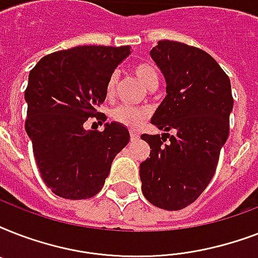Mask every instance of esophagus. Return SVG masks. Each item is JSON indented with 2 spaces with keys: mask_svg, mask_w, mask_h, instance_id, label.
Wrapping results in <instances>:
<instances>
[{
  "mask_svg": "<svg viewBox=\"0 0 258 258\" xmlns=\"http://www.w3.org/2000/svg\"><path fill=\"white\" fill-rule=\"evenodd\" d=\"M130 139H131V142H135L139 139V134L138 133H134V131H131L130 133Z\"/></svg>",
  "mask_w": 258,
  "mask_h": 258,
  "instance_id": "1",
  "label": "esophagus"
}]
</instances>
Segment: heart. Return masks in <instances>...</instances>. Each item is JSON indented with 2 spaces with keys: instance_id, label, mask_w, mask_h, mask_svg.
Returning a JSON list of instances; mask_svg holds the SVG:
<instances>
[{
  "instance_id": "obj_1",
  "label": "heart",
  "mask_w": 258,
  "mask_h": 258,
  "mask_svg": "<svg viewBox=\"0 0 258 258\" xmlns=\"http://www.w3.org/2000/svg\"><path fill=\"white\" fill-rule=\"evenodd\" d=\"M134 74L139 79V82L143 86L147 87V88H151L153 86H158V72L153 66H150V64H138V66L134 67ZM117 78L119 76H117L116 72L109 76L107 86H105V96H107V99H112L113 95H115ZM111 117L116 123H119V124L134 130L139 128L143 124V121L147 119V111L121 104L112 109Z\"/></svg>"
}]
</instances>
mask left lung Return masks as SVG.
<instances>
[{"label": "left lung", "mask_w": 258, "mask_h": 258, "mask_svg": "<svg viewBox=\"0 0 258 258\" xmlns=\"http://www.w3.org/2000/svg\"><path fill=\"white\" fill-rule=\"evenodd\" d=\"M150 56L166 80V96L151 123L165 133L141 137L151 149L139 166L142 192L157 208L180 210L214 175L229 137L232 87L218 62L196 46L162 40Z\"/></svg>", "instance_id": "obj_1"}]
</instances>
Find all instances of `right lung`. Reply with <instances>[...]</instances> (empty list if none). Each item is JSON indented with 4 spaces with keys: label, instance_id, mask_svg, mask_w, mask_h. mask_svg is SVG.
I'll return each instance as SVG.
<instances>
[{
    "label": "right lung",
    "instance_id": "add662e5",
    "mask_svg": "<svg viewBox=\"0 0 258 258\" xmlns=\"http://www.w3.org/2000/svg\"><path fill=\"white\" fill-rule=\"evenodd\" d=\"M130 46H75L42 57L29 74L25 131L44 183L67 200H87L100 191L113 158L130 142L116 121L103 131L86 130L88 117L104 121L97 107L105 100L109 76Z\"/></svg>",
    "mask_w": 258,
    "mask_h": 258
}]
</instances>
